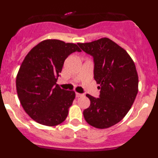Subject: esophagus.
<instances>
[{
	"label": "esophagus",
	"instance_id": "34e87169",
	"mask_svg": "<svg viewBox=\"0 0 158 158\" xmlns=\"http://www.w3.org/2000/svg\"><path fill=\"white\" fill-rule=\"evenodd\" d=\"M84 94H82V93H76V97H77V98H79V97H81V96H83Z\"/></svg>",
	"mask_w": 158,
	"mask_h": 158
}]
</instances>
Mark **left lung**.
Returning a JSON list of instances; mask_svg holds the SVG:
<instances>
[{
    "mask_svg": "<svg viewBox=\"0 0 158 158\" xmlns=\"http://www.w3.org/2000/svg\"><path fill=\"white\" fill-rule=\"evenodd\" d=\"M94 59V79L100 95L90 100L83 111L86 122L98 129L111 127L120 122L134 104L139 91V76L128 53L108 38L91 43H77Z\"/></svg>",
    "mask_w": 158,
    "mask_h": 158,
    "instance_id": "left-lung-1",
    "label": "left lung"
}]
</instances>
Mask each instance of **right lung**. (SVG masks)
Returning a JSON list of instances; mask_svg holds the SVG:
<instances>
[{
    "label": "right lung",
    "mask_w": 158,
    "mask_h": 158,
    "mask_svg": "<svg viewBox=\"0 0 158 158\" xmlns=\"http://www.w3.org/2000/svg\"><path fill=\"white\" fill-rule=\"evenodd\" d=\"M75 51H81L74 43L46 40L23 59L16 76V91L23 108L35 122L54 127L66 118L75 92L61 89L56 82L65 60Z\"/></svg>",
    "instance_id": "add662e5"
}]
</instances>
